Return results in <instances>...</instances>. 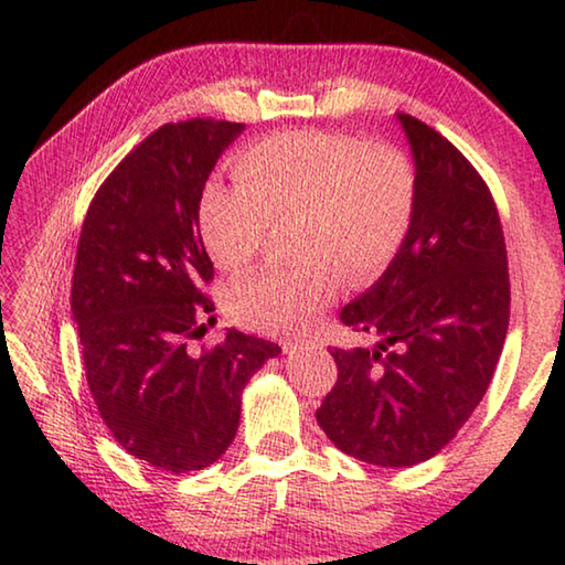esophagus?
<instances>
[{
    "mask_svg": "<svg viewBox=\"0 0 565 565\" xmlns=\"http://www.w3.org/2000/svg\"><path fill=\"white\" fill-rule=\"evenodd\" d=\"M281 347L284 352H297V349H303V347H317V339L307 334H294V337H284Z\"/></svg>",
    "mask_w": 565,
    "mask_h": 565,
    "instance_id": "34e87169",
    "label": "esophagus"
}]
</instances>
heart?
<instances>
[{"instance_id":"b5f03b06","label":"heart","mask_w":565,"mask_h":565,"mask_svg":"<svg viewBox=\"0 0 565 565\" xmlns=\"http://www.w3.org/2000/svg\"><path fill=\"white\" fill-rule=\"evenodd\" d=\"M244 183L211 181L199 221L221 268L246 266L271 223L297 218L289 268L244 276L228 294L231 317L258 331H297L342 289L377 276L407 236L415 181L384 148L319 130H289L254 142L238 158Z\"/></svg>"}]
</instances>
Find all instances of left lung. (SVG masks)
<instances>
[{
  "mask_svg": "<svg viewBox=\"0 0 565 565\" xmlns=\"http://www.w3.org/2000/svg\"><path fill=\"white\" fill-rule=\"evenodd\" d=\"M415 160L407 236L380 281L339 311L372 344L331 349L317 423L380 468L435 458L480 405L505 344L510 281L495 201L450 140L397 113Z\"/></svg>",
  "mask_w": 565,
  "mask_h": 565,
  "instance_id": "1",
  "label": "left lung"
}]
</instances>
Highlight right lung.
Masks as SVG:
<instances>
[{
	"instance_id": "1",
	"label": "right lung",
	"mask_w": 565,
	"mask_h": 565,
	"mask_svg": "<svg viewBox=\"0 0 565 565\" xmlns=\"http://www.w3.org/2000/svg\"><path fill=\"white\" fill-rule=\"evenodd\" d=\"M244 128L201 118L158 128L105 178L77 244L70 307L89 392L120 447L173 476L228 450L241 392L281 352L236 329L211 352L188 349L213 311L201 291L213 279L201 193Z\"/></svg>"
}]
</instances>
